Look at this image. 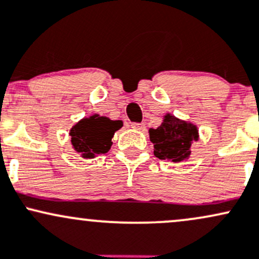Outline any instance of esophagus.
Segmentation results:
<instances>
[{
    "label": "esophagus",
    "instance_id": "obj_1",
    "mask_svg": "<svg viewBox=\"0 0 259 259\" xmlns=\"http://www.w3.org/2000/svg\"><path fill=\"white\" fill-rule=\"evenodd\" d=\"M131 127H132L133 130H137V131H144L145 130L144 123H137V122H133V123L131 124Z\"/></svg>",
    "mask_w": 259,
    "mask_h": 259
}]
</instances>
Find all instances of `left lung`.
I'll use <instances>...</instances> for the list:
<instances>
[{
	"instance_id": "obj_1",
	"label": "left lung",
	"mask_w": 259,
	"mask_h": 259,
	"mask_svg": "<svg viewBox=\"0 0 259 259\" xmlns=\"http://www.w3.org/2000/svg\"><path fill=\"white\" fill-rule=\"evenodd\" d=\"M198 128L191 122L166 114L158 128L149 130L150 142L154 144V155L161 160L185 161L191 155V145L198 141Z\"/></svg>"
}]
</instances>
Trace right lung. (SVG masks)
I'll use <instances>...</instances> for the list:
<instances>
[{
  "label": "right lung",
  "instance_id": "1",
  "mask_svg": "<svg viewBox=\"0 0 259 259\" xmlns=\"http://www.w3.org/2000/svg\"><path fill=\"white\" fill-rule=\"evenodd\" d=\"M123 126L122 121H112L100 115L84 117L69 131L74 150L84 159H93L105 154L111 148L115 132Z\"/></svg>",
  "mask_w": 259,
  "mask_h": 259
}]
</instances>
